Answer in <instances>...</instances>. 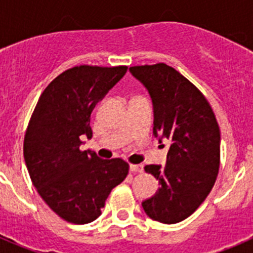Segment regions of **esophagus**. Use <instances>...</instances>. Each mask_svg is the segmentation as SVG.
<instances>
[{
	"label": "esophagus",
	"mask_w": 253,
	"mask_h": 253,
	"mask_svg": "<svg viewBox=\"0 0 253 253\" xmlns=\"http://www.w3.org/2000/svg\"><path fill=\"white\" fill-rule=\"evenodd\" d=\"M130 171L131 172H143L142 165H130Z\"/></svg>",
	"instance_id": "obj_1"
}]
</instances>
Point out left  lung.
Segmentation results:
<instances>
[{
	"mask_svg": "<svg viewBox=\"0 0 253 253\" xmlns=\"http://www.w3.org/2000/svg\"><path fill=\"white\" fill-rule=\"evenodd\" d=\"M153 102V134L171 142L166 166L147 165L160 182L142 203L153 220L175 224L190 216L213 189L220 165V130L209 101L186 77L165 63L134 66Z\"/></svg>",
	"mask_w": 253,
	"mask_h": 253,
	"instance_id": "1",
	"label": "left lung"
}]
</instances>
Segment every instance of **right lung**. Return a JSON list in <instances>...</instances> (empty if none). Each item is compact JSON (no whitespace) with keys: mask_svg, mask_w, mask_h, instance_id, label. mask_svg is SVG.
I'll list each match as a JSON object with an SVG mask.
<instances>
[{"mask_svg":"<svg viewBox=\"0 0 253 253\" xmlns=\"http://www.w3.org/2000/svg\"><path fill=\"white\" fill-rule=\"evenodd\" d=\"M126 71L86 64L67 69L46 86L33 111L24 139L26 167L38 194L66 222L99 218L111 190L128 176L122 158L101 160L80 149L82 135L92 137L93 107Z\"/></svg>","mask_w":253,"mask_h":253,"instance_id":"1","label":"right lung"}]
</instances>
